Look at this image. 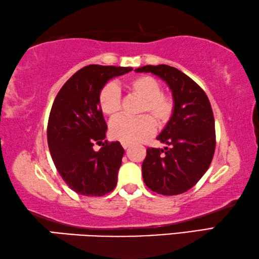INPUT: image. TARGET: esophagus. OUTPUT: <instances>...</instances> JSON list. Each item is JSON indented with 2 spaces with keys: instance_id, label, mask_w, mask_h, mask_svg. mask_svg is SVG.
I'll return each mask as SVG.
<instances>
[{
  "instance_id": "obj_1",
  "label": "esophagus",
  "mask_w": 259,
  "mask_h": 259,
  "mask_svg": "<svg viewBox=\"0 0 259 259\" xmlns=\"http://www.w3.org/2000/svg\"><path fill=\"white\" fill-rule=\"evenodd\" d=\"M122 146H123V149H128V147L130 146V143H125V142H122Z\"/></svg>"
}]
</instances>
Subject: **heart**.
<instances>
[{"mask_svg": "<svg viewBox=\"0 0 259 259\" xmlns=\"http://www.w3.org/2000/svg\"><path fill=\"white\" fill-rule=\"evenodd\" d=\"M126 88L134 97L143 100L139 114H150L159 128L167 124L174 113L175 102L169 94L161 92V84L154 77L137 76L128 81ZM98 102L105 115L109 117L116 116L121 112L122 106L117 86L112 83L106 84L100 90ZM151 119L146 115L136 118L125 116L115 118L109 124L110 136L125 143L141 142L153 134L155 125Z\"/></svg>", "mask_w": 259, "mask_h": 259, "instance_id": "1", "label": "heart"}]
</instances>
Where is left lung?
Masks as SVG:
<instances>
[{
    "instance_id": "1",
    "label": "left lung",
    "mask_w": 259,
    "mask_h": 259,
    "mask_svg": "<svg viewBox=\"0 0 259 259\" xmlns=\"http://www.w3.org/2000/svg\"><path fill=\"white\" fill-rule=\"evenodd\" d=\"M136 72H151L165 80L175 102L170 120L157 137L167 146L146 150L143 180L157 194H183L202 179L214 154V117L210 100L198 84L174 67L145 65Z\"/></svg>"
}]
</instances>
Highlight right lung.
Returning a JSON list of instances; mask_svg holds the SVG:
<instances>
[{"mask_svg":"<svg viewBox=\"0 0 259 259\" xmlns=\"http://www.w3.org/2000/svg\"><path fill=\"white\" fill-rule=\"evenodd\" d=\"M131 70L86 65L69 78L53 102L47 126L49 152L61 178L77 194L100 197L116 186L124 153L120 142L105 141L99 151L93 150L107 131L98 97L109 79Z\"/></svg>","mask_w":259,"mask_h":259,"instance_id":"right-lung-1","label":"right lung"}]
</instances>
